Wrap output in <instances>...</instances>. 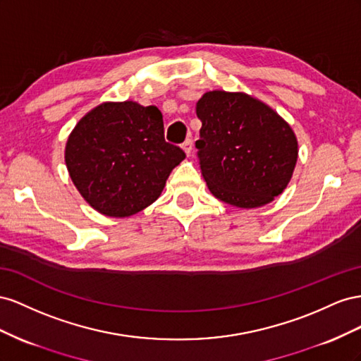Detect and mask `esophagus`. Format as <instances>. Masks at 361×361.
Wrapping results in <instances>:
<instances>
[{
  "mask_svg": "<svg viewBox=\"0 0 361 361\" xmlns=\"http://www.w3.org/2000/svg\"><path fill=\"white\" fill-rule=\"evenodd\" d=\"M192 139H186L183 142V145H181V148H183V151L186 152V156H190V152H192Z\"/></svg>",
  "mask_w": 361,
  "mask_h": 361,
  "instance_id": "1",
  "label": "esophagus"
}]
</instances>
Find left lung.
<instances>
[{
    "label": "left lung",
    "instance_id": "8db88e82",
    "mask_svg": "<svg viewBox=\"0 0 361 361\" xmlns=\"http://www.w3.org/2000/svg\"><path fill=\"white\" fill-rule=\"evenodd\" d=\"M202 177L216 198L240 209L274 201L298 160L293 130L275 110L243 92L212 90L197 102Z\"/></svg>",
    "mask_w": 361,
    "mask_h": 361
}]
</instances>
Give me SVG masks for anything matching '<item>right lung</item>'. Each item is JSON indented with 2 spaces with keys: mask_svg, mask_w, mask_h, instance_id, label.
<instances>
[{
  "mask_svg": "<svg viewBox=\"0 0 361 361\" xmlns=\"http://www.w3.org/2000/svg\"><path fill=\"white\" fill-rule=\"evenodd\" d=\"M186 154L164 140L156 106L104 102L72 130L65 161L71 180L92 207L111 218L131 216L156 201Z\"/></svg>",
  "mask_w": 361,
  "mask_h": 361,
  "instance_id": "1",
  "label": "right lung"
}]
</instances>
